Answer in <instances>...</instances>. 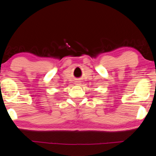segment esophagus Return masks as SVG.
I'll return each mask as SVG.
<instances>
[{
    "mask_svg": "<svg viewBox=\"0 0 156 156\" xmlns=\"http://www.w3.org/2000/svg\"><path fill=\"white\" fill-rule=\"evenodd\" d=\"M75 84L76 85H78V86H80V85L81 84V81L80 80H76L75 82Z\"/></svg>",
    "mask_w": 156,
    "mask_h": 156,
    "instance_id": "esophagus-1",
    "label": "esophagus"
}]
</instances>
